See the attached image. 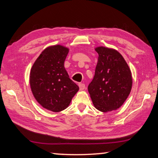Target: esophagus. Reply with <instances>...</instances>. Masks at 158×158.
Listing matches in <instances>:
<instances>
[{
	"label": "esophagus",
	"mask_w": 158,
	"mask_h": 158,
	"mask_svg": "<svg viewBox=\"0 0 158 158\" xmlns=\"http://www.w3.org/2000/svg\"><path fill=\"white\" fill-rule=\"evenodd\" d=\"M79 86L80 90H84L85 89V84L82 83H79Z\"/></svg>",
	"instance_id": "esophagus-1"
}]
</instances>
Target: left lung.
Returning <instances> with one entry per match:
<instances>
[{
    "label": "left lung",
    "mask_w": 158,
    "mask_h": 158,
    "mask_svg": "<svg viewBox=\"0 0 158 158\" xmlns=\"http://www.w3.org/2000/svg\"><path fill=\"white\" fill-rule=\"evenodd\" d=\"M98 60L88 90L95 107L108 112L118 109L126 100L132 85L127 63L116 50L97 47Z\"/></svg>",
    "instance_id": "1"
}]
</instances>
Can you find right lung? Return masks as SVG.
Returning a JSON list of instances; mask_svg holds the SVG:
<instances>
[{"label": "right lung", "mask_w": 158, "mask_h": 158, "mask_svg": "<svg viewBox=\"0 0 158 158\" xmlns=\"http://www.w3.org/2000/svg\"><path fill=\"white\" fill-rule=\"evenodd\" d=\"M69 49L60 45L47 47L32 67L30 84L36 100L53 112L69 106L79 86L69 79L64 67Z\"/></svg>", "instance_id": "right-lung-1"}]
</instances>
